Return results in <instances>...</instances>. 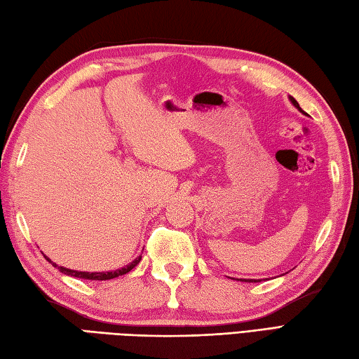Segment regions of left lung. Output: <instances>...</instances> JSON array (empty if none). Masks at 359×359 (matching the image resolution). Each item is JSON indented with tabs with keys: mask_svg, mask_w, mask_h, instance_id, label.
<instances>
[{
	"mask_svg": "<svg viewBox=\"0 0 359 359\" xmlns=\"http://www.w3.org/2000/svg\"><path fill=\"white\" fill-rule=\"evenodd\" d=\"M290 102H291V104L294 105V107H296V108L299 109V111H301L302 114H306V113L304 111V109H302L301 107H299V104H297V102H296V99H294V97H291V96H290ZM285 274H287V273H285ZM282 276H283V274H282ZM233 280H238V279H233ZM240 280H241V282H260L259 279H240Z\"/></svg>",
	"mask_w": 359,
	"mask_h": 359,
	"instance_id": "8db88e82",
	"label": "left lung"
}]
</instances>
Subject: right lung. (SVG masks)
Masks as SVG:
<instances>
[{"label": "right lung", "mask_w": 359, "mask_h": 359, "mask_svg": "<svg viewBox=\"0 0 359 359\" xmlns=\"http://www.w3.org/2000/svg\"><path fill=\"white\" fill-rule=\"evenodd\" d=\"M45 259H46L49 263H53V266H55V268L58 269V271L63 273V274H67V276L79 277V279H86V280H109V279H114V277H119V276H123V274L130 273L131 269H133V268L137 265V263L141 262L142 255L139 254L133 262H130L128 265H126V266H122V268H119V269H114V271H104V273L77 271V269H69V268H65V266H58L57 263H54L53 260H50V259L48 257V255H45Z\"/></svg>", "instance_id": "right-lung-1"}]
</instances>
